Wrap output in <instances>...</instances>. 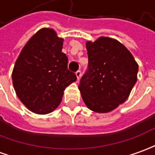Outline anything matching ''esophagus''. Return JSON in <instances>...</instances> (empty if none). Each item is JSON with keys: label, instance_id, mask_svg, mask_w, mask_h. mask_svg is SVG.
Instances as JSON below:
<instances>
[{"label": "esophagus", "instance_id": "34e87169", "mask_svg": "<svg viewBox=\"0 0 155 155\" xmlns=\"http://www.w3.org/2000/svg\"><path fill=\"white\" fill-rule=\"evenodd\" d=\"M75 74H76L77 80H80V78L81 77V70H78L77 72L75 73Z\"/></svg>", "mask_w": 155, "mask_h": 155}]
</instances>
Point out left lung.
Masks as SVG:
<instances>
[{"mask_svg": "<svg viewBox=\"0 0 155 155\" xmlns=\"http://www.w3.org/2000/svg\"><path fill=\"white\" fill-rule=\"evenodd\" d=\"M88 70L79 90L87 108L108 113L123 104L137 80L138 64L130 51L113 38L101 36L86 44Z\"/></svg>", "mask_w": 155, "mask_h": 155, "instance_id": "8db88e82", "label": "left lung"}]
</instances>
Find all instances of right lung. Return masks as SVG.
<instances>
[{
    "label": "right lung",
    "instance_id": "obj_1",
    "mask_svg": "<svg viewBox=\"0 0 155 155\" xmlns=\"http://www.w3.org/2000/svg\"><path fill=\"white\" fill-rule=\"evenodd\" d=\"M64 39L54 29L43 28L26 43L12 74L16 94L25 107L38 114L52 112L62 101L64 91L76 81L68 69L62 52Z\"/></svg>",
    "mask_w": 155,
    "mask_h": 155
}]
</instances>
